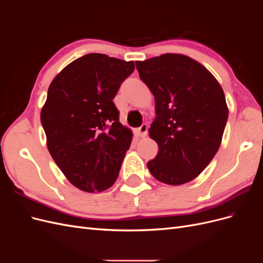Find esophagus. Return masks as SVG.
Instances as JSON below:
<instances>
[{
  "mask_svg": "<svg viewBox=\"0 0 263 263\" xmlns=\"http://www.w3.org/2000/svg\"><path fill=\"white\" fill-rule=\"evenodd\" d=\"M148 133V126L147 124H142L139 128L136 129V134L138 137H145Z\"/></svg>",
  "mask_w": 263,
  "mask_h": 263,
  "instance_id": "34e87169",
  "label": "esophagus"
}]
</instances>
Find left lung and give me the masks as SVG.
<instances>
[{
    "label": "left lung",
    "instance_id": "obj_1",
    "mask_svg": "<svg viewBox=\"0 0 263 263\" xmlns=\"http://www.w3.org/2000/svg\"><path fill=\"white\" fill-rule=\"evenodd\" d=\"M156 102L149 136L158 154L147 165L155 179L181 185L200 174L216 155L228 118L224 91L201 63L165 53L136 61Z\"/></svg>",
    "mask_w": 263,
    "mask_h": 263
}]
</instances>
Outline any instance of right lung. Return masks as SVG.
Masks as SVG:
<instances>
[{"instance_id":"obj_1","label":"right lung","mask_w":263,"mask_h":263,"mask_svg":"<svg viewBox=\"0 0 263 263\" xmlns=\"http://www.w3.org/2000/svg\"><path fill=\"white\" fill-rule=\"evenodd\" d=\"M135 70L134 61L87 53L68 65L48 89L41 121L49 153L84 192L112 186L133 133L119 123L114 98Z\"/></svg>"}]
</instances>
